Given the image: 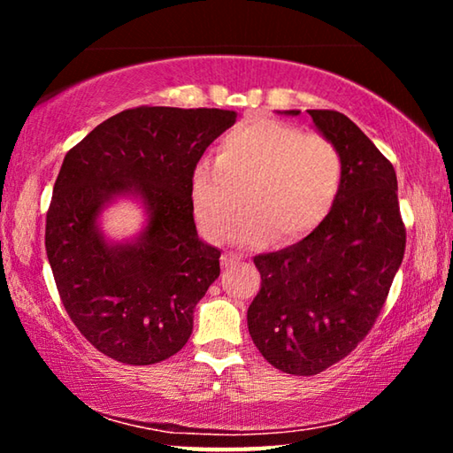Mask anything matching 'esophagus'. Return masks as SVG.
<instances>
[{"label":"esophagus","instance_id":"obj_1","mask_svg":"<svg viewBox=\"0 0 453 453\" xmlns=\"http://www.w3.org/2000/svg\"><path fill=\"white\" fill-rule=\"evenodd\" d=\"M240 262H242V256H237V254H224V256H221V265H224V267H234Z\"/></svg>","mask_w":453,"mask_h":453}]
</instances>
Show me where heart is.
I'll return each instance as SVG.
<instances>
[{
    "instance_id": "heart-1",
    "label": "heart",
    "mask_w": 453,
    "mask_h": 453,
    "mask_svg": "<svg viewBox=\"0 0 453 453\" xmlns=\"http://www.w3.org/2000/svg\"><path fill=\"white\" fill-rule=\"evenodd\" d=\"M342 153L329 137L303 134L272 118H251L219 142L218 159H202L189 181L191 210L211 242L232 237L257 245L275 234L297 242L324 224L342 189Z\"/></svg>"
}]
</instances>
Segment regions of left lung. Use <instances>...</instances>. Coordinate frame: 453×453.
<instances>
[{
  "label": "left lung",
  "instance_id": "left-lung-1",
  "mask_svg": "<svg viewBox=\"0 0 453 453\" xmlns=\"http://www.w3.org/2000/svg\"><path fill=\"white\" fill-rule=\"evenodd\" d=\"M308 113L342 153L340 196L308 237L254 257L262 288L248 310L259 354L291 375H316L357 348L386 303L405 251L394 165L343 113Z\"/></svg>",
  "mask_w": 453,
  "mask_h": 453
}]
</instances>
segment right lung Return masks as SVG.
Instances as JSON below:
<instances>
[{
    "label": "right lung",
    "mask_w": 453,
    "mask_h": 453,
    "mask_svg": "<svg viewBox=\"0 0 453 453\" xmlns=\"http://www.w3.org/2000/svg\"><path fill=\"white\" fill-rule=\"evenodd\" d=\"M235 118L208 107H134L99 124L64 157L45 251L67 316L104 356L150 365L188 343L221 256L197 237L189 181ZM118 195L140 196L149 226L134 242L107 244L96 216Z\"/></svg>",
    "instance_id": "obj_1"
}]
</instances>
